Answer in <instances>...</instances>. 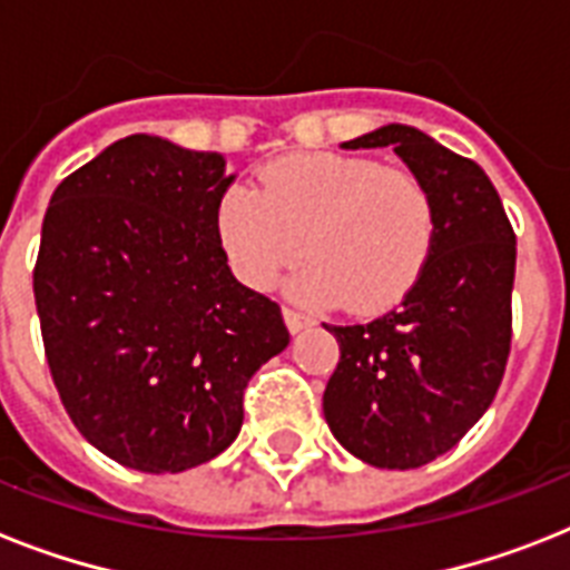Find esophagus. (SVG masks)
Returning a JSON list of instances; mask_svg holds the SVG:
<instances>
[{"label":"esophagus","instance_id":"obj_1","mask_svg":"<svg viewBox=\"0 0 570 570\" xmlns=\"http://www.w3.org/2000/svg\"><path fill=\"white\" fill-rule=\"evenodd\" d=\"M284 322H286V328L293 331V334H298V331H304L307 325H313L311 316H304V313L293 311V307H284Z\"/></svg>","mask_w":570,"mask_h":570}]
</instances>
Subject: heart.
I'll return each instance as SVG.
<instances>
[{"mask_svg":"<svg viewBox=\"0 0 570 570\" xmlns=\"http://www.w3.org/2000/svg\"><path fill=\"white\" fill-rule=\"evenodd\" d=\"M434 224L425 183L370 156H286L259 174V189L233 186L218 204V239L242 284L268 289L304 250L293 295L357 313L384 311L414 286Z\"/></svg>","mask_w":570,"mask_h":570,"instance_id":"obj_1","label":"heart"}]
</instances>
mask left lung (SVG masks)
Wrapping results in <instances>:
<instances>
[{
    "instance_id": "1",
    "label": "left lung",
    "mask_w": 570,
    "mask_h": 570,
    "mask_svg": "<svg viewBox=\"0 0 570 570\" xmlns=\"http://www.w3.org/2000/svg\"><path fill=\"white\" fill-rule=\"evenodd\" d=\"M393 147L434 200L429 263L396 311L366 325H325L340 343L322 411L373 468H423L450 452L494 402L512 346L514 230L473 159L405 124L346 141Z\"/></svg>"
}]
</instances>
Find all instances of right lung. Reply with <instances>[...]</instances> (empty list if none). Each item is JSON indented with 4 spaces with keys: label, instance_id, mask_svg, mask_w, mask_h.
<instances>
[{
    "label": "right lung",
    "instance_id": "add662e5",
    "mask_svg": "<svg viewBox=\"0 0 570 570\" xmlns=\"http://www.w3.org/2000/svg\"><path fill=\"white\" fill-rule=\"evenodd\" d=\"M222 154L127 136L58 183L35 304L67 414L102 455L183 473L242 429L250 375L289 346L281 307L233 277Z\"/></svg>",
    "mask_w": 570,
    "mask_h": 570
}]
</instances>
